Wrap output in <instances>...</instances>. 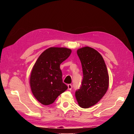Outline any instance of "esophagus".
Returning <instances> with one entry per match:
<instances>
[{
    "mask_svg": "<svg viewBox=\"0 0 134 134\" xmlns=\"http://www.w3.org/2000/svg\"><path fill=\"white\" fill-rule=\"evenodd\" d=\"M68 86V89L71 90L72 89V85H71V84H69V85H67Z\"/></svg>",
    "mask_w": 134,
    "mask_h": 134,
    "instance_id": "esophagus-1",
    "label": "esophagus"
}]
</instances>
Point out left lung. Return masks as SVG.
Here are the masks:
<instances>
[{"label": "left lung", "instance_id": "obj_1", "mask_svg": "<svg viewBox=\"0 0 134 134\" xmlns=\"http://www.w3.org/2000/svg\"><path fill=\"white\" fill-rule=\"evenodd\" d=\"M77 54L82 65L83 79L75 96L80 107L89 108L98 102L107 92L109 77L102 56L89 47L79 48Z\"/></svg>", "mask_w": 134, "mask_h": 134}]
</instances>
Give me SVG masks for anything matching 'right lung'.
I'll return each mask as SVG.
<instances>
[{"mask_svg":"<svg viewBox=\"0 0 134 134\" xmlns=\"http://www.w3.org/2000/svg\"><path fill=\"white\" fill-rule=\"evenodd\" d=\"M71 53V49L65 47H50L41 54L33 66L29 79L31 89L35 99L42 105L54 103L67 89L63 82L60 65Z\"/></svg>","mask_w":134,"mask_h":134,"instance_id":"add662e5","label":"right lung"}]
</instances>
